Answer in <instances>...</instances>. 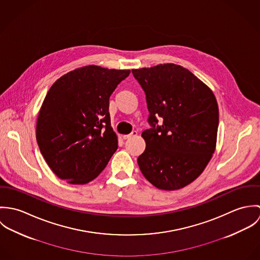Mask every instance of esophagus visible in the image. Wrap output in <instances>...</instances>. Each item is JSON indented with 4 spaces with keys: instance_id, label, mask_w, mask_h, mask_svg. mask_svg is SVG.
Segmentation results:
<instances>
[{
    "instance_id": "obj_1",
    "label": "esophagus",
    "mask_w": 260,
    "mask_h": 260,
    "mask_svg": "<svg viewBox=\"0 0 260 260\" xmlns=\"http://www.w3.org/2000/svg\"><path fill=\"white\" fill-rule=\"evenodd\" d=\"M138 135L137 131H133L131 134L129 135H123V139H130V138H133V137H136Z\"/></svg>"
}]
</instances>
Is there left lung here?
Returning a JSON list of instances; mask_svg holds the SVG:
<instances>
[{"label":"left lung","instance_id":"obj_1","mask_svg":"<svg viewBox=\"0 0 260 260\" xmlns=\"http://www.w3.org/2000/svg\"><path fill=\"white\" fill-rule=\"evenodd\" d=\"M146 95L152 129L142 137L139 168L152 185L177 190L193 182L216 148L219 111L212 90L180 65L167 63L133 69ZM164 123L156 126V118Z\"/></svg>","mask_w":260,"mask_h":260}]
</instances>
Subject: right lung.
<instances>
[{
	"label": "right lung",
	"mask_w": 260,
	"mask_h": 260,
	"mask_svg": "<svg viewBox=\"0 0 260 260\" xmlns=\"http://www.w3.org/2000/svg\"><path fill=\"white\" fill-rule=\"evenodd\" d=\"M130 70L89 65L60 77L38 114L36 138L51 170L66 182L94 180L118 148L109 98Z\"/></svg>",
	"instance_id": "right-lung-1"
}]
</instances>
